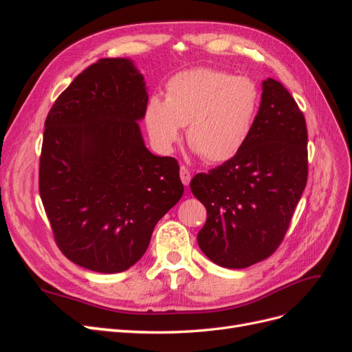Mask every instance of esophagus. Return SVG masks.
Here are the masks:
<instances>
[{
  "mask_svg": "<svg viewBox=\"0 0 352 352\" xmlns=\"http://www.w3.org/2000/svg\"><path fill=\"white\" fill-rule=\"evenodd\" d=\"M179 175H180V180H182V184H184L185 186H188L189 182H190V172L188 170V167H185V166L180 167Z\"/></svg>",
  "mask_w": 352,
  "mask_h": 352,
  "instance_id": "esophagus-1",
  "label": "esophagus"
}]
</instances>
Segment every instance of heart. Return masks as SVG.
Returning a JSON list of instances; mask_svg holds the SVG:
<instances>
[{"instance_id":"1","label":"heart","mask_w":352,"mask_h":352,"mask_svg":"<svg viewBox=\"0 0 352 352\" xmlns=\"http://www.w3.org/2000/svg\"><path fill=\"white\" fill-rule=\"evenodd\" d=\"M260 88L248 76L198 67L167 82L166 100L151 95L145 126L160 151H172L182 126L188 144L208 163L235 157L247 144L260 107Z\"/></svg>"}]
</instances>
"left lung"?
Returning a JSON list of instances; mask_svg holds the SVG:
<instances>
[{"label":"left lung","instance_id":"1","mask_svg":"<svg viewBox=\"0 0 352 352\" xmlns=\"http://www.w3.org/2000/svg\"><path fill=\"white\" fill-rule=\"evenodd\" d=\"M307 173L304 116L283 85L267 78L247 144L190 180V190L207 210L197 238L201 251L226 269L270 257L289 228Z\"/></svg>","mask_w":352,"mask_h":352}]
</instances>
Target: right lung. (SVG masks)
<instances>
[{"instance_id":"add662e5","label":"right lung","mask_w":352,"mask_h":352,"mask_svg":"<svg viewBox=\"0 0 352 352\" xmlns=\"http://www.w3.org/2000/svg\"><path fill=\"white\" fill-rule=\"evenodd\" d=\"M146 101L131 58H101L47 116L39 194L58 248L80 267H132L157 221L184 195L176 160L145 146L140 122Z\"/></svg>"}]
</instances>
